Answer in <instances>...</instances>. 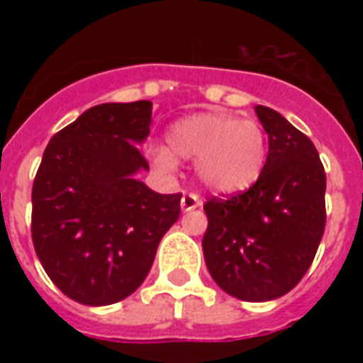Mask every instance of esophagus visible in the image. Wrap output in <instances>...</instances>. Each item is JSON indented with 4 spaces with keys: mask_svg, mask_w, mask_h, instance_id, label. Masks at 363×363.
<instances>
[{
    "mask_svg": "<svg viewBox=\"0 0 363 363\" xmlns=\"http://www.w3.org/2000/svg\"><path fill=\"white\" fill-rule=\"evenodd\" d=\"M200 206H202V200H200V196H198V194H194V192H186V194L182 196L181 208L184 210V212L196 210V208H200Z\"/></svg>",
    "mask_w": 363,
    "mask_h": 363,
    "instance_id": "1",
    "label": "esophagus"
}]
</instances>
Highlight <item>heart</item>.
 <instances>
[{"label":"heart","instance_id":"1","mask_svg":"<svg viewBox=\"0 0 363 363\" xmlns=\"http://www.w3.org/2000/svg\"><path fill=\"white\" fill-rule=\"evenodd\" d=\"M167 138L169 147L150 150L155 167L171 173L177 157L196 161L198 179L218 194L251 189L267 167L268 135L257 120L200 112L174 122Z\"/></svg>","mask_w":363,"mask_h":363}]
</instances>
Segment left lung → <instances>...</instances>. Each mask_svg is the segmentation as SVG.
<instances>
[{
    "label": "left lung",
    "mask_w": 363,
    "mask_h": 363,
    "mask_svg": "<svg viewBox=\"0 0 363 363\" xmlns=\"http://www.w3.org/2000/svg\"><path fill=\"white\" fill-rule=\"evenodd\" d=\"M268 134L260 179L235 196L204 204L206 267L225 294L270 301L296 288L325 233L327 174L313 142L280 112L259 104Z\"/></svg>",
    "instance_id": "obj_1"
}]
</instances>
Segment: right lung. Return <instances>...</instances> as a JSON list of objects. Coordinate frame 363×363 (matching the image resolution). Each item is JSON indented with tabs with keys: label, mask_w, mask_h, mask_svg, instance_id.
<instances>
[{
	"label": "right lung",
	"mask_w": 363,
	"mask_h": 363,
	"mask_svg": "<svg viewBox=\"0 0 363 363\" xmlns=\"http://www.w3.org/2000/svg\"><path fill=\"white\" fill-rule=\"evenodd\" d=\"M150 101L104 103L52 135L33 184V245L67 297L111 305L142 286L159 241L181 216L182 194H159L138 143L150 135Z\"/></svg>",
	"instance_id": "1"
}]
</instances>
